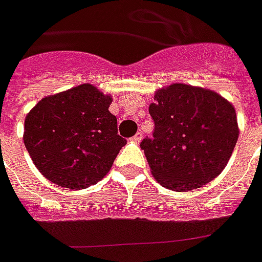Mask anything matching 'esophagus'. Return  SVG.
Wrapping results in <instances>:
<instances>
[{
  "label": "esophagus",
  "mask_w": 262,
  "mask_h": 262,
  "mask_svg": "<svg viewBox=\"0 0 262 262\" xmlns=\"http://www.w3.org/2000/svg\"><path fill=\"white\" fill-rule=\"evenodd\" d=\"M142 138H143L142 131H138V133L135 134V135H134V137H133V141L135 143H139V142H141V141H142Z\"/></svg>",
  "instance_id": "obj_1"
}]
</instances>
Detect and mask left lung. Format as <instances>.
<instances>
[{
  "label": "left lung",
  "instance_id": "left-lung-1",
  "mask_svg": "<svg viewBox=\"0 0 262 262\" xmlns=\"http://www.w3.org/2000/svg\"><path fill=\"white\" fill-rule=\"evenodd\" d=\"M155 121L145 152L155 180L176 192L200 188L221 174L239 137L235 107L206 88L171 84L149 106Z\"/></svg>",
  "mask_w": 262,
  "mask_h": 262
}]
</instances>
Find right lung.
I'll list each match as a JSON object with an SVG mask.
<instances>
[{
	"instance_id": "add662e5",
	"label": "right lung",
	"mask_w": 262,
	"mask_h": 262,
	"mask_svg": "<svg viewBox=\"0 0 262 262\" xmlns=\"http://www.w3.org/2000/svg\"><path fill=\"white\" fill-rule=\"evenodd\" d=\"M112 98L81 84L42 98L25 120L23 141L35 167L51 182L85 189L109 172L127 143L109 112Z\"/></svg>"
}]
</instances>
